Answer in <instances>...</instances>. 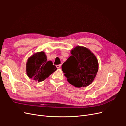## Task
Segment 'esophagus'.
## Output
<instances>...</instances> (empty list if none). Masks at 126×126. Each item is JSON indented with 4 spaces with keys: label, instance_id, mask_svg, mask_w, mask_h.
<instances>
[{
    "label": "esophagus",
    "instance_id": "esophagus-1",
    "mask_svg": "<svg viewBox=\"0 0 126 126\" xmlns=\"http://www.w3.org/2000/svg\"><path fill=\"white\" fill-rule=\"evenodd\" d=\"M61 66H62V64H57V65H56V67L57 68H60L61 67Z\"/></svg>",
    "mask_w": 126,
    "mask_h": 126
}]
</instances>
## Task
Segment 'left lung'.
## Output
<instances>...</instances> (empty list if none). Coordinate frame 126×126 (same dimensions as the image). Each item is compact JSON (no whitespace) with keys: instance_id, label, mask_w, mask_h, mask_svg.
<instances>
[{"instance_id":"1","label":"left lung","mask_w":126,"mask_h":126,"mask_svg":"<svg viewBox=\"0 0 126 126\" xmlns=\"http://www.w3.org/2000/svg\"><path fill=\"white\" fill-rule=\"evenodd\" d=\"M71 54L62 67L64 76L71 85L87 87L94 81L98 70L96 57L88 49L80 46L72 49Z\"/></svg>"}]
</instances>
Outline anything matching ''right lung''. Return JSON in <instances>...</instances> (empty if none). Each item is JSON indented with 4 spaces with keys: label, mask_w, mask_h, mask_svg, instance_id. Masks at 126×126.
<instances>
[{
    "label": "right lung",
    "mask_w": 126,
    "mask_h": 126,
    "mask_svg": "<svg viewBox=\"0 0 126 126\" xmlns=\"http://www.w3.org/2000/svg\"><path fill=\"white\" fill-rule=\"evenodd\" d=\"M57 70L51 61L47 62L43 51L37 52L30 57L26 64V71L29 78L40 82L48 78Z\"/></svg>",
    "instance_id": "right-lung-1"
}]
</instances>
